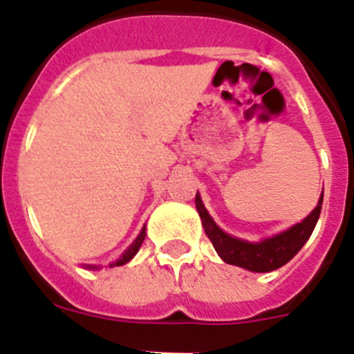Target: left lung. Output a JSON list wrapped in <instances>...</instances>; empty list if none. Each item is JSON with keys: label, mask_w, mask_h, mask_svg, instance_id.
<instances>
[{"label": "left lung", "mask_w": 354, "mask_h": 354, "mask_svg": "<svg viewBox=\"0 0 354 354\" xmlns=\"http://www.w3.org/2000/svg\"><path fill=\"white\" fill-rule=\"evenodd\" d=\"M195 204L196 211L202 218L205 234L211 239L218 255L227 264L239 266V268L257 271V273H268V271L278 270L283 264H287L303 248L308 237L312 236L315 223L319 220V214H321V207H323V195L319 198L317 207L306 216L301 223H296L286 232L261 241V243H248V241H241L228 236L212 221V218L205 211L204 204H202L200 195H196Z\"/></svg>", "instance_id": "1"}]
</instances>
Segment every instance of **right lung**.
<instances>
[{
    "label": "right lung",
    "mask_w": 354,
    "mask_h": 354,
    "mask_svg": "<svg viewBox=\"0 0 354 354\" xmlns=\"http://www.w3.org/2000/svg\"><path fill=\"white\" fill-rule=\"evenodd\" d=\"M143 239H145V228H143L142 232H140V236L136 237V241H134L133 245H131L129 248L126 250V253H124V255H122V257L118 259V261L115 262L113 266H122V264H126V262H129L131 259H133L134 255H136V253H138L140 246H142V243H143Z\"/></svg>",
    "instance_id": "obj_1"
}]
</instances>
